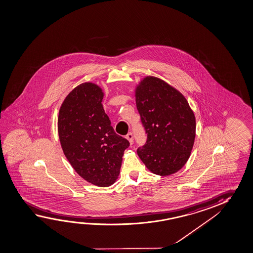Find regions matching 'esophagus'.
I'll list each match as a JSON object with an SVG mask.
<instances>
[{
	"label": "esophagus",
	"instance_id": "esophagus-1",
	"mask_svg": "<svg viewBox=\"0 0 253 253\" xmlns=\"http://www.w3.org/2000/svg\"><path fill=\"white\" fill-rule=\"evenodd\" d=\"M126 139L129 140L130 144L132 145V142H133V135H132V132H130L127 133V135H126Z\"/></svg>",
	"mask_w": 253,
	"mask_h": 253
}]
</instances>
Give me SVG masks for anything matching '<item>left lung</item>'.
<instances>
[{
    "label": "left lung",
    "mask_w": 253,
    "mask_h": 253,
    "mask_svg": "<svg viewBox=\"0 0 253 253\" xmlns=\"http://www.w3.org/2000/svg\"><path fill=\"white\" fill-rule=\"evenodd\" d=\"M140 121L147 133L137 154L154 174L169 176L186 164L196 135V121L185 96L165 81L147 77L135 88Z\"/></svg>",
    "instance_id": "left-lung-1"
}]
</instances>
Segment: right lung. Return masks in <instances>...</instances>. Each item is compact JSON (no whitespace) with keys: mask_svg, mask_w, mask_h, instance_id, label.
<instances>
[{"mask_svg":"<svg viewBox=\"0 0 253 253\" xmlns=\"http://www.w3.org/2000/svg\"><path fill=\"white\" fill-rule=\"evenodd\" d=\"M103 97L102 88L92 83L74 88L60 106L58 132L65 157L79 176L106 187L120 175L129 141L114 132Z\"/></svg>","mask_w":253,"mask_h":253,"instance_id":"obj_1","label":"right lung"}]
</instances>
